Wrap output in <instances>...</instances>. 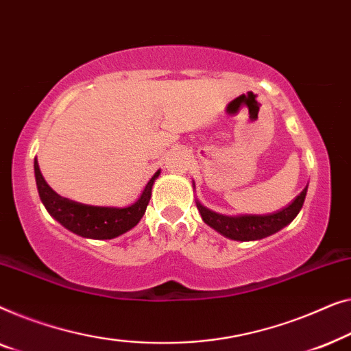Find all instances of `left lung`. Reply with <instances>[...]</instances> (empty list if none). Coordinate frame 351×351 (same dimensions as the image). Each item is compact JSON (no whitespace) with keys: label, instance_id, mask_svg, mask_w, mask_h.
<instances>
[{"label":"left lung","instance_id":"1","mask_svg":"<svg viewBox=\"0 0 351 351\" xmlns=\"http://www.w3.org/2000/svg\"><path fill=\"white\" fill-rule=\"evenodd\" d=\"M305 195H307V187L288 206L270 215L224 216L205 208L199 202H197V208H199L202 219L206 224L232 240H261L264 237H269L280 229H283L285 226H288L298 216L300 208H302Z\"/></svg>","mask_w":351,"mask_h":351}]
</instances>
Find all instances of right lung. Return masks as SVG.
Masks as SVG:
<instances>
[{
	"label": "right lung",
	"instance_id": "right-lung-1",
	"mask_svg": "<svg viewBox=\"0 0 351 351\" xmlns=\"http://www.w3.org/2000/svg\"><path fill=\"white\" fill-rule=\"evenodd\" d=\"M160 171L151 178L145 191L135 204L127 208H108V206H93L79 204V202L65 199L58 195L52 187L47 184L39 170V165L34 159V178L39 192V199L46 206L49 215L56 218L68 230L75 232L81 237L97 240H111L119 237L135 227L145 215L146 206L151 199V189L154 180Z\"/></svg>",
	"mask_w": 351,
	"mask_h": 351
}]
</instances>
